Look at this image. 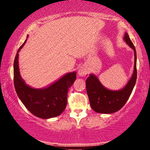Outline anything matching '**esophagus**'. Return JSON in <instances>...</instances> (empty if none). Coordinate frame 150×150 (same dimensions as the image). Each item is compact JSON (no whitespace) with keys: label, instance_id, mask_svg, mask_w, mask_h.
<instances>
[{"label":"esophagus","instance_id":"34e87169","mask_svg":"<svg viewBox=\"0 0 150 150\" xmlns=\"http://www.w3.org/2000/svg\"><path fill=\"white\" fill-rule=\"evenodd\" d=\"M87 72H88V69H87L86 66H80L79 69H78V74L80 76H81V77L84 76H86Z\"/></svg>","mask_w":150,"mask_h":150}]
</instances>
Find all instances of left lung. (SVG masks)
Returning a JSON list of instances; mask_svg holds the SVG:
<instances>
[{
	"label": "left lung",
	"mask_w": 150,
	"mask_h": 150,
	"mask_svg": "<svg viewBox=\"0 0 150 150\" xmlns=\"http://www.w3.org/2000/svg\"><path fill=\"white\" fill-rule=\"evenodd\" d=\"M127 44L134 52V68L133 74L127 84L118 91H112L103 86L96 75L91 74L86 80V92L90 104L94 111L99 113H113L123 107L129 98L137 79L136 50L127 33L123 38Z\"/></svg>",
	"instance_id": "8db88e82"
}]
</instances>
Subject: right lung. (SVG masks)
I'll use <instances>...</instances> for the list:
<instances>
[{"label":"right lung","mask_w":150,"mask_h":150,"mask_svg":"<svg viewBox=\"0 0 150 150\" xmlns=\"http://www.w3.org/2000/svg\"><path fill=\"white\" fill-rule=\"evenodd\" d=\"M26 41L27 40L18 50L14 61V85L16 93L23 104L35 116L44 119L59 116L66 109L68 88L76 79V72L66 74L45 88H32L25 83L19 72V52Z\"/></svg>","instance_id":"obj_1"}]
</instances>
